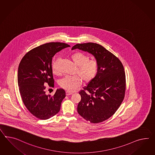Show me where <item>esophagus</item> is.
Returning a JSON list of instances; mask_svg holds the SVG:
<instances>
[{
    "instance_id": "esophagus-1",
    "label": "esophagus",
    "mask_w": 155,
    "mask_h": 155,
    "mask_svg": "<svg viewBox=\"0 0 155 155\" xmlns=\"http://www.w3.org/2000/svg\"><path fill=\"white\" fill-rule=\"evenodd\" d=\"M72 94V93L70 92V91H67L66 92V95H71Z\"/></svg>"
}]
</instances>
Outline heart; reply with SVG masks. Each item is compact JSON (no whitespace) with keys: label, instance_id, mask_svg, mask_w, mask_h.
Wrapping results in <instances>:
<instances>
[{"label":"heart","instance_id":"obj_1","mask_svg":"<svg viewBox=\"0 0 155 155\" xmlns=\"http://www.w3.org/2000/svg\"><path fill=\"white\" fill-rule=\"evenodd\" d=\"M73 63L78 67L76 74L74 77L65 76L59 82L60 87L68 91H73L79 87L83 80L85 83H88L94 79L97 75L99 65L94 60H89V57L82 52H77L72 53L71 56ZM60 58H56L52 61L53 72L55 75H60L59 68Z\"/></svg>","mask_w":155,"mask_h":155}]
</instances>
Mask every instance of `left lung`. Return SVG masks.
Masks as SVG:
<instances>
[{"label": "left lung", "instance_id": "left-lung-1", "mask_svg": "<svg viewBox=\"0 0 155 155\" xmlns=\"http://www.w3.org/2000/svg\"><path fill=\"white\" fill-rule=\"evenodd\" d=\"M79 49L95 57L98 71L95 78L79 91L81 101L78 112L91 123H99L114 115L123 102L126 90V78L120 60L102 45L87 43L77 44Z\"/></svg>", "mask_w": 155, "mask_h": 155}]
</instances>
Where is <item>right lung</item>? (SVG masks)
Masks as SVG:
<instances>
[{
	"mask_svg": "<svg viewBox=\"0 0 155 155\" xmlns=\"http://www.w3.org/2000/svg\"><path fill=\"white\" fill-rule=\"evenodd\" d=\"M68 44L51 42L30 50L23 57L18 68V85L25 106L32 115L47 120L60 110L66 97L63 89H57L54 95H47L45 85L54 87L52 58Z\"/></svg>",
	"mask_w": 155,
	"mask_h": 155,
	"instance_id": "add662e5",
	"label": "right lung"
}]
</instances>
